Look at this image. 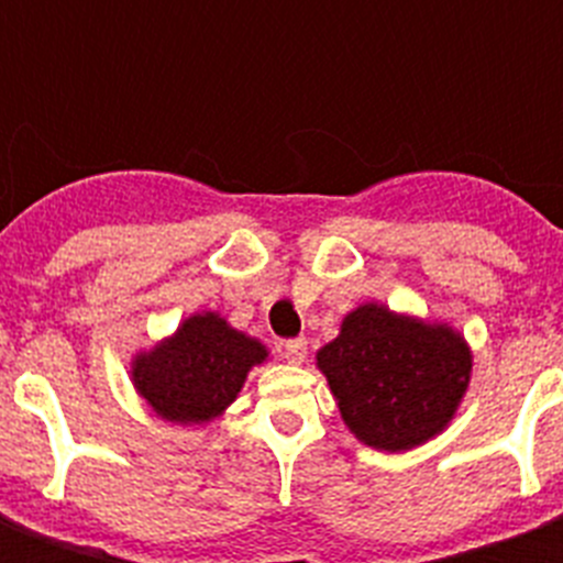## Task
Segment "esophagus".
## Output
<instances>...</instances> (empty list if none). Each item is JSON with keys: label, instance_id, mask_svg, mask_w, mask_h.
Segmentation results:
<instances>
[{"label": "esophagus", "instance_id": "obj_1", "mask_svg": "<svg viewBox=\"0 0 563 563\" xmlns=\"http://www.w3.org/2000/svg\"><path fill=\"white\" fill-rule=\"evenodd\" d=\"M283 356L291 365H300V362L307 360V339H289V342H283Z\"/></svg>", "mask_w": 563, "mask_h": 563}]
</instances>
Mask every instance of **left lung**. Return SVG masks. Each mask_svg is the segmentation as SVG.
<instances>
[{
    "label": "left lung",
    "instance_id": "1",
    "mask_svg": "<svg viewBox=\"0 0 563 563\" xmlns=\"http://www.w3.org/2000/svg\"><path fill=\"white\" fill-rule=\"evenodd\" d=\"M344 423L374 450H411L446 427L471 379L453 330L365 303L318 351Z\"/></svg>",
    "mask_w": 563,
    "mask_h": 563
}]
</instances>
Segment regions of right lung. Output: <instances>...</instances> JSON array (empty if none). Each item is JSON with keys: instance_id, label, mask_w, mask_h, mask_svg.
I'll use <instances>...</instances> for the list:
<instances>
[{"instance_id": "obj_1", "label": "right lung", "mask_w": 563, "mask_h": 563, "mask_svg": "<svg viewBox=\"0 0 563 563\" xmlns=\"http://www.w3.org/2000/svg\"><path fill=\"white\" fill-rule=\"evenodd\" d=\"M265 347L219 316H195L172 342L134 362V383L154 411L175 423H201L236 400Z\"/></svg>"}]
</instances>
